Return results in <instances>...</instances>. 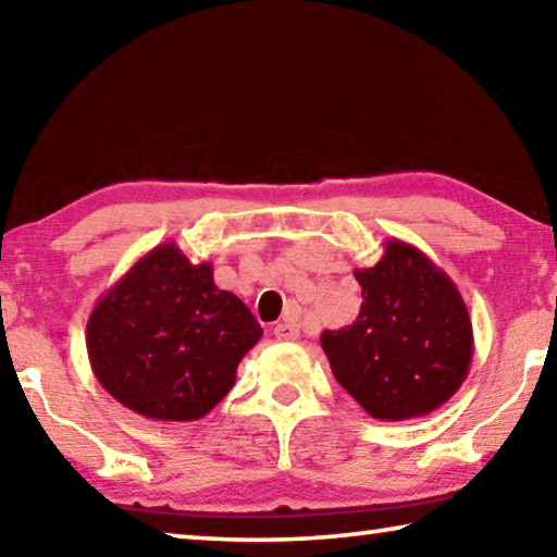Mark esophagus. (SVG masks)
<instances>
[{"label":"esophagus","instance_id":"34e87169","mask_svg":"<svg viewBox=\"0 0 557 557\" xmlns=\"http://www.w3.org/2000/svg\"><path fill=\"white\" fill-rule=\"evenodd\" d=\"M275 338L277 342H297L299 338V324L295 319H285L275 326Z\"/></svg>","mask_w":557,"mask_h":557}]
</instances>
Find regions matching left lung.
<instances>
[{
	"label": "left lung",
	"instance_id": "8db88e82",
	"mask_svg": "<svg viewBox=\"0 0 557 557\" xmlns=\"http://www.w3.org/2000/svg\"><path fill=\"white\" fill-rule=\"evenodd\" d=\"M361 312L322 334L336 381L375 420L422 418L465 383L474 334L465 299L445 270L398 238L373 268H356Z\"/></svg>",
	"mask_w": 557,
	"mask_h": 557
}]
</instances>
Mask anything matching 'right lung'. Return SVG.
<instances>
[{
  "label": "right lung",
  "instance_id": "1",
  "mask_svg": "<svg viewBox=\"0 0 557 557\" xmlns=\"http://www.w3.org/2000/svg\"><path fill=\"white\" fill-rule=\"evenodd\" d=\"M262 329L211 262L194 265L176 243L139 258L88 317L90 369L127 410L159 422L201 420L235 383Z\"/></svg>",
  "mask_w": 557,
  "mask_h": 557
}]
</instances>
